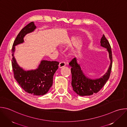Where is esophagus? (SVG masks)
Masks as SVG:
<instances>
[{
  "label": "esophagus",
  "instance_id": "1",
  "mask_svg": "<svg viewBox=\"0 0 127 127\" xmlns=\"http://www.w3.org/2000/svg\"><path fill=\"white\" fill-rule=\"evenodd\" d=\"M66 66V63H65V62H60V64H59V68H62V67H64V66Z\"/></svg>",
  "mask_w": 127,
  "mask_h": 127
}]
</instances>
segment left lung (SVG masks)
<instances>
[{
  "instance_id": "1",
  "label": "left lung",
  "mask_w": 127,
  "mask_h": 127,
  "mask_svg": "<svg viewBox=\"0 0 127 127\" xmlns=\"http://www.w3.org/2000/svg\"><path fill=\"white\" fill-rule=\"evenodd\" d=\"M100 46L106 49L110 60V64L107 72L100 78L94 79L86 76L76 58H73L69 63L71 67V85L74 92L79 96H89L97 93L110 77L112 67V53L110 44L104 34L100 39Z\"/></svg>"
}]
</instances>
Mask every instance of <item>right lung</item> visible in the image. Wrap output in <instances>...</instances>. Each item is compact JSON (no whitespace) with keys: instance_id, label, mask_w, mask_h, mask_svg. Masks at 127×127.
Returning <instances> with one entry per match:
<instances>
[{"instance_id":"1","label":"right lung","mask_w":127,"mask_h":127,"mask_svg":"<svg viewBox=\"0 0 127 127\" xmlns=\"http://www.w3.org/2000/svg\"><path fill=\"white\" fill-rule=\"evenodd\" d=\"M35 29L34 23L31 22L17 35L12 48V67L15 79L26 92L33 95H43L48 92L52 86L53 76L58 68L59 63L42 60L38 68L26 71L18 65L14 57L15 46L24 43L25 36Z\"/></svg>"}]
</instances>
